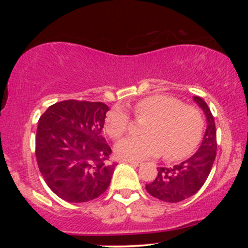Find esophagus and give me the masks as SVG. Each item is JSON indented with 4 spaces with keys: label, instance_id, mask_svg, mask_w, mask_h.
<instances>
[{
    "label": "esophagus",
    "instance_id": "1",
    "mask_svg": "<svg viewBox=\"0 0 248 248\" xmlns=\"http://www.w3.org/2000/svg\"><path fill=\"white\" fill-rule=\"evenodd\" d=\"M121 162H126V163H129V164H132V166H135V167H139L142 164L141 162L134 161V160H121Z\"/></svg>",
    "mask_w": 248,
    "mask_h": 248
}]
</instances>
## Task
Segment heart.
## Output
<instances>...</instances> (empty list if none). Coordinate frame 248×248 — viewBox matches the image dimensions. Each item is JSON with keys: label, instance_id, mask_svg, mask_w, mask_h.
I'll use <instances>...</instances> for the list:
<instances>
[{"label": "heart", "instance_id": "b5f03b06", "mask_svg": "<svg viewBox=\"0 0 248 248\" xmlns=\"http://www.w3.org/2000/svg\"><path fill=\"white\" fill-rule=\"evenodd\" d=\"M138 119H148L142 127L143 136H130L115 146L120 157L147 160L162 155L166 161H179L189 156L203 135L204 119L198 108L184 105L166 94L144 96L134 105ZM105 130L114 140L130 128V116L124 108L114 106L105 116Z\"/></svg>", "mask_w": 248, "mask_h": 248}]
</instances>
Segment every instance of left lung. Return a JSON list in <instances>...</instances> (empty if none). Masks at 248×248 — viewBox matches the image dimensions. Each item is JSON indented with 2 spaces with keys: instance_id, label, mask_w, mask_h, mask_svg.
I'll use <instances>...</instances> for the list:
<instances>
[{
  "instance_id": "obj_1",
  "label": "left lung",
  "mask_w": 248,
  "mask_h": 248,
  "mask_svg": "<svg viewBox=\"0 0 248 248\" xmlns=\"http://www.w3.org/2000/svg\"><path fill=\"white\" fill-rule=\"evenodd\" d=\"M193 100L204 110L207 121L201 147L182 163L171 168H157L156 178L146 186L149 195L167 203H178L199 191L209 177L217 154V130L211 110L199 96H193Z\"/></svg>"
}]
</instances>
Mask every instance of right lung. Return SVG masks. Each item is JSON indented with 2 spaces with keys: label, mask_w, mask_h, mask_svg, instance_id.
Instances as JSON below:
<instances>
[{
  "label": "right lung",
  "mask_w": 248,
  "mask_h": 248,
  "mask_svg": "<svg viewBox=\"0 0 248 248\" xmlns=\"http://www.w3.org/2000/svg\"><path fill=\"white\" fill-rule=\"evenodd\" d=\"M107 105L65 100L43 113L36 133V158L47 186L70 203H84L109 186L116 163L102 136Z\"/></svg>",
  "instance_id": "1"
}]
</instances>
